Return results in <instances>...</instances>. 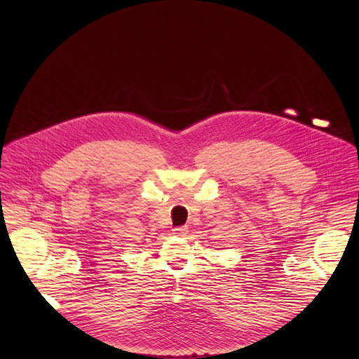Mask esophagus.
Segmentation results:
<instances>
[{"label": "esophagus", "mask_w": 359, "mask_h": 359, "mask_svg": "<svg viewBox=\"0 0 359 359\" xmlns=\"http://www.w3.org/2000/svg\"><path fill=\"white\" fill-rule=\"evenodd\" d=\"M173 233H175L176 236H184V234L187 233V227H184V226L175 227V229H173Z\"/></svg>", "instance_id": "1"}]
</instances>
